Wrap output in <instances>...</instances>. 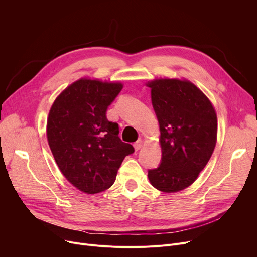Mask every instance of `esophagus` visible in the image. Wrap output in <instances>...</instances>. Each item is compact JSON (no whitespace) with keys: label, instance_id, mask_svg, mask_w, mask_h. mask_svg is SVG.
<instances>
[{"label":"esophagus","instance_id":"34e87169","mask_svg":"<svg viewBox=\"0 0 257 257\" xmlns=\"http://www.w3.org/2000/svg\"><path fill=\"white\" fill-rule=\"evenodd\" d=\"M143 144H144V140H143V139H139L138 142H136V143H134V145H133L134 149H136L137 151H139V150L141 149V148H142Z\"/></svg>","mask_w":257,"mask_h":257}]
</instances>
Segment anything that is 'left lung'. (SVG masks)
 <instances>
[{
	"mask_svg": "<svg viewBox=\"0 0 257 257\" xmlns=\"http://www.w3.org/2000/svg\"><path fill=\"white\" fill-rule=\"evenodd\" d=\"M159 123L163 159L148 172L156 190L177 193L192 185L217 144V112L206 94L185 78H158L146 83Z\"/></svg>",
	"mask_w": 257,
	"mask_h": 257,
	"instance_id": "8db88e82",
	"label": "left lung"
}]
</instances>
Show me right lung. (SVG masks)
Wrapping results in <instances>:
<instances>
[{"label":"right lung","instance_id":"add662e5","mask_svg":"<svg viewBox=\"0 0 257 257\" xmlns=\"http://www.w3.org/2000/svg\"><path fill=\"white\" fill-rule=\"evenodd\" d=\"M120 82L80 78L54 101L47 119L51 152L65 179L94 195L109 188L134 148L118 138V125L106 118Z\"/></svg>","mask_w":257,"mask_h":257}]
</instances>
